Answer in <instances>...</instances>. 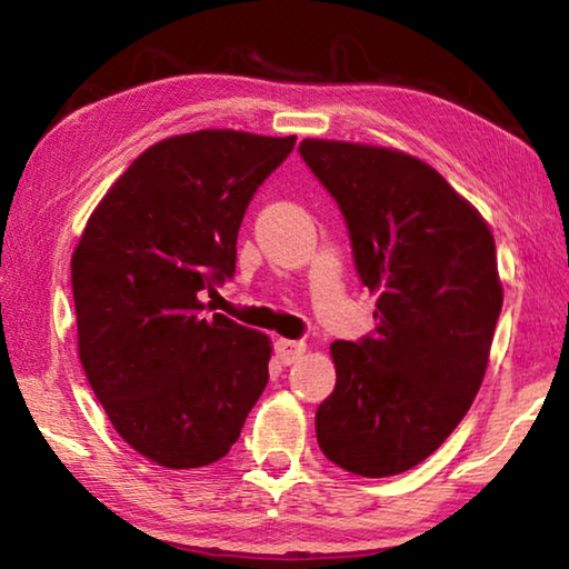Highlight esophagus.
<instances>
[{"label": "esophagus", "mask_w": 569, "mask_h": 569, "mask_svg": "<svg viewBox=\"0 0 569 569\" xmlns=\"http://www.w3.org/2000/svg\"><path fill=\"white\" fill-rule=\"evenodd\" d=\"M306 353V343L303 341H288V339H278L276 341V356L281 359L283 366H291L293 361L301 359Z\"/></svg>", "instance_id": "esophagus-1"}]
</instances>
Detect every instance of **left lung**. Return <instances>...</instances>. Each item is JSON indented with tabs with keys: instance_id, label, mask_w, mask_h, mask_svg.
I'll use <instances>...</instances> for the list:
<instances>
[{
	"instance_id": "8db88e82",
	"label": "left lung",
	"mask_w": 569,
	"mask_h": 569,
	"mask_svg": "<svg viewBox=\"0 0 569 569\" xmlns=\"http://www.w3.org/2000/svg\"><path fill=\"white\" fill-rule=\"evenodd\" d=\"M301 158L349 228L377 331L333 341L319 447L359 477L401 475L441 447L485 379L502 311L492 230L439 172L401 150L303 140Z\"/></svg>"
}]
</instances>
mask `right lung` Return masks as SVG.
Instances as JSON below:
<instances>
[{
  "label": "right lung",
  "mask_w": 569,
  "mask_h": 569,
  "mask_svg": "<svg viewBox=\"0 0 569 569\" xmlns=\"http://www.w3.org/2000/svg\"><path fill=\"white\" fill-rule=\"evenodd\" d=\"M296 138L198 130L160 140L114 180L72 253L77 351L118 435L160 467L226 457L268 383L271 341L200 291L236 273L258 186Z\"/></svg>",
  "instance_id": "right-lung-1"
}]
</instances>
